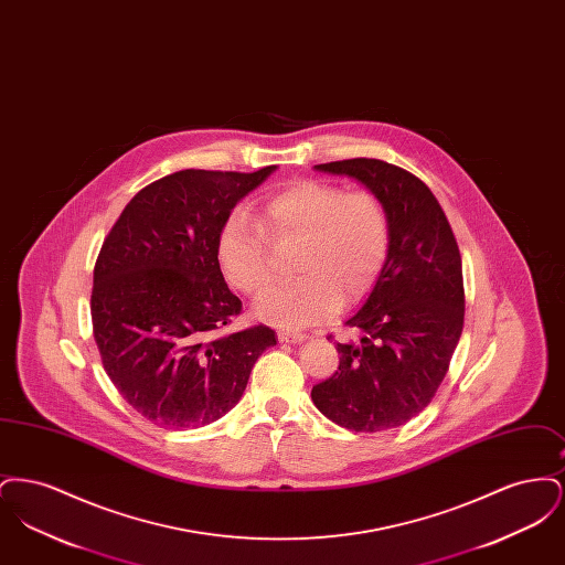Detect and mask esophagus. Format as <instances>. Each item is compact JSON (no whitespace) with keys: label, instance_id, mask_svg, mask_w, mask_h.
Returning a JSON list of instances; mask_svg holds the SVG:
<instances>
[{"label":"esophagus","instance_id":"34e87169","mask_svg":"<svg viewBox=\"0 0 565 565\" xmlns=\"http://www.w3.org/2000/svg\"><path fill=\"white\" fill-rule=\"evenodd\" d=\"M277 339L281 343H302L307 337L300 334V332H286V330H281V332H277Z\"/></svg>","mask_w":565,"mask_h":565}]
</instances>
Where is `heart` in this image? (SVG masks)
<instances>
[{"mask_svg": "<svg viewBox=\"0 0 565 565\" xmlns=\"http://www.w3.org/2000/svg\"><path fill=\"white\" fill-rule=\"evenodd\" d=\"M300 239L292 281L256 300L265 322L300 330L330 320L343 305L371 295L390 252V217L371 192H345L322 180H296L269 194L258 222L233 210L224 217L215 256L231 286L258 295L269 284L270 243Z\"/></svg>", "mask_w": 565, "mask_h": 565, "instance_id": "obj_1", "label": "heart"}]
</instances>
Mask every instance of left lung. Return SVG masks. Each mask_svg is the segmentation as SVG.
I'll list each match as a JSON object with an SVG mask.
<instances>
[{
  "instance_id": "left-lung-1",
  "label": "left lung",
  "mask_w": 565,
  "mask_h": 565,
  "mask_svg": "<svg viewBox=\"0 0 565 565\" xmlns=\"http://www.w3.org/2000/svg\"><path fill=\"white\" fill-rule=\"evenodd\" d=\"M371 190L390 217V252L373 292L337 343L339 371L313 385L328 419L353 431L392 430L430 404L463 328L461 256L449 220L413 173L376 159L316 164Z\"/></svg>"
}]
</instances>
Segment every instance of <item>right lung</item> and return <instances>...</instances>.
Segmentation results:
<instances>
[{
    "label": "right lung",
    "instance_id": "1",
    "mask_svg": "<svg viewBox=\"0 0 565 565\" xmlns=\"http://www.w3.org/2000/svg\"><path fill=\"white\" fill-rule=\"evenodd\" d=\"M277 167L184 169L139 190L111 226L93 273L90 318L104 369L148 422L201 428L242 401L275 332H224L242 300L224 281V217Z\"/></svg>",
    "mask_w": 565,
    "mask_h": 565
}]
</instances>
